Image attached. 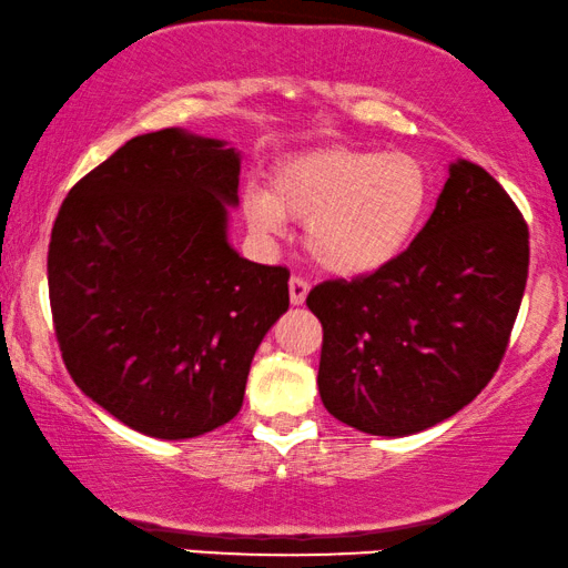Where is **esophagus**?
I'll return each mask as SVG.
<instances>
[{
	"label": "esophagus",
	"instance_id": "esophagus-1",
	"mask_svg": "<svg viewBox=\"0 0 568 568\" xmlns=\"http://www.w3.org/2000/svg\"><path fill=\"white\" fill-rule=\"evenodd\" d=\"M307 292H310V284L305 282V278H302V276L290 278V302H292V305H297V307L305 305Z\"/></svg>",
	"mask_w": 568,
	"mask_h": 568
}]
</instances>
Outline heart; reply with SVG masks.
<instances>
[{"label": "heart", "instance_id": "heart-1", "mask_svg": "<svg viewBox=\"0 0 568 568\" xmlns=\"http://www.w3.org/2000/svg\"><path fill=\"white\" fill-rule=\"evenodd\" d=\"M432 178L406 152L317 146L278 162L271 189L251 185L243 214L258 237L305 222V251L333 276H369L398 261L429 212Z\"/></svg>", "mask_w": 568, "mask_h": 568}]
</instances>
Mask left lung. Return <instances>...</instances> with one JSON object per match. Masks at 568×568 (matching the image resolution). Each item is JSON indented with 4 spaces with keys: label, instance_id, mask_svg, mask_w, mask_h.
I'll list each match as a JSON object with an SVG mask.
<instances>
[{
    "label": "left lung",
    "instance_id": "1",
    "mask_svg": "<svg viewBox=\"0 0 568 568\" xmlns=\"http://www.w3.org/2000/svg\"><path fill=\"white\" fill-rule=\"evenodd\" d=\"M527 263L515 201L476 162H449L429 222L398 261L307 294L323 325L317 390L328 414L408 437L468 406L507 352Z\"/></svg>",
    "mask_w": 568,
    "mask_h": 568
}]
</instances>
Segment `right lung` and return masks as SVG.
Instances as JSON below:
<instances>
[{"instance_id":"obj_1","label":"right lung","mask_w":568,"mask_h":568,"mask_svg":"<svg viewBox=\"0 0 568 568\" xmlns=\"http://www.w3.org/2000/svg\"><path fill=\"white\" fill-rule=\"evenodd\" d=\"M237 183L235 146L162 129L84 175L53 222L49 297L69 375L146 437L235 418L255 348L290 307V271L230 245Z\"/></svg>"}]
</instances>
